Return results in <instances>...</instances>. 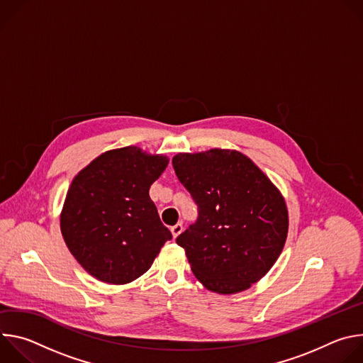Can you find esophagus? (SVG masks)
Segmentation results:
<instances>
[{"instance_id": "1", "label": "esophagus", "mask_w": 363, "mask_h": 363, "mask_svg": "<svg viewBox=\"0 0 363 363\" xmlns=\"http://www.w3.org/2000/svg\"><path fill=\"white\" fill-rule=\"evenodd\" d=\"M182 230H184V225H182L181 223H178V224H175L174 227H171V233H172L174 238H177V237L182 233Z\"/></svg>"}]
</instances>
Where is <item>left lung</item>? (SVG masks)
I'll use <instances>...</instances> for the list:
<instances>
[{"label": "left lung", "instance_id": "obj_1", "mask_svg": "<svg viewBox=\"0 0 363 363\" xmlns=\"http://www.w3.org/2000/svg\"><path fill=\"white\" fill-rule=\"evenodd\" d=\"M175 174L198 205V220L177 238L205 289L234 294L263 279L283 251L284 196L244 153H177Z\"/></svg>", "mask_w": 363, "mask_h": 363}]
</instances>
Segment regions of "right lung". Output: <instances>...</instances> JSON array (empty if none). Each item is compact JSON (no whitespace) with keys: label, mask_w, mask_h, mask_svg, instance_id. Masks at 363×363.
<instances>
[{"label":"right lung","mask_w":363,"mask_h":363,"mask_svg":"<svg viewBox=\"0 0 363 363\" xmlns=\"http://www.w3.org/2000/svg\"><path fill=\"white\" fill-rule=\"evenodd\" d=\"M169 160L138 146L106 150L72 181L60 230L79 264L94 279L126 284L146 273L172 238L149 196Z\"/></svg>","instance_id":"add662e5"}]
</instances>
